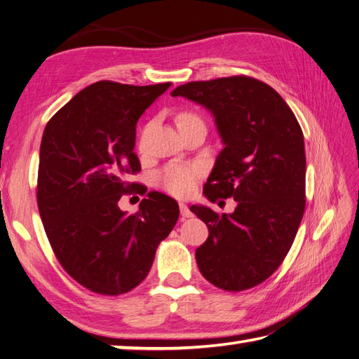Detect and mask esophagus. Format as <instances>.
<instances>
[{"label":"esophagus","mask_w":359,"mask_h":359,"mask_svg":"<svg viewBox=\"0 0 359 359\" xmlns=\"http://www.w3.org/2000/svg\"><path fill=\"white\" fill-rule=\"evenodd\" d=\"M180 212H181V217H182V218L192 217V212H190V209L187 208L186 203H180Z\"/></svg>","instance_id":"obj_1"}]
</instances>
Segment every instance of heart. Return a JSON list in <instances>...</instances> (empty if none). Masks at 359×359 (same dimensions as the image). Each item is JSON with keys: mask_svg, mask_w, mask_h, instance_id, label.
I'll use <instances>...</instances> for the list:
<instances>
[{"mask_svg": "<svg viewBox=\"0 0 359 359\" xmlns=\"http://www.w3.org/2000/svg\"><path fill=\"white\" fill-rule=\"evenodd\" d=\"M175 122L181 135H186L189 130L195 127H201L206 130V123L200 118L198 114L190 111H180L175 114ZM149 133V127H145L141 135L137 137V149L144 150L145 136ZM203 178V170L198 165H182V164H170L164 167L156 175V186L164 190L165 194L177 198H186V196L192 195L194 190Z\"/></svg>", "mask_w": 359, "mask_h": 359, "instance_id": "heart-1", "label": "heart"}]
</instances>
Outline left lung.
I'll list each match as a JSON object with an SVG mask.
<instances>
[{"instance_id": "1", "label": "left lung", "mask_w": 359, "mask_h": 359, "mask_svg": "<svg viewBox=\"0 0 359 359\" xmlns=\"http://www.w3.org/2000/svg\"><path fill=\"white\" fill-rule=\"evenodd\" d=\"M172 96L214 114L224 149L203 190L212 203L237 201L232 214L190 208L209 228L195 251L200 273L224 291L257 287L287 257L304 217L302 128L280 94L254 77L189 82Z\"/></svg>"}]
</instances>
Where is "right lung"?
I'll return each instance as SVG.
<instances>
[{"label":"right lung","mask_w":359,"mask_h":359,"mask_svg":"<svg viewBox=\"0 0 359 359\" xmlns=\"http://www.w3.org/2000/svg\"><path fill=\"white\" fill-rule=\"evenodd\" d=\"M111 80L86 86L49 119L40 145L36 204L65 271L102 296H119L147 277L156 248L177 224L178 203L149 192L136 214L122 195H145L127 181L141 170L136 123L167 88Z\"/></svg>","instance_id":"obj_1"}]
</instances>
